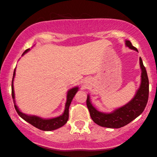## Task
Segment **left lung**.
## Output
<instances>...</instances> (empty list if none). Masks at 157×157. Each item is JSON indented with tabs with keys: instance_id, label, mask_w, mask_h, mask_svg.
<instances>
[{
	"instance_id": "8db88e82",
	"label": "left lung",
	"mask_w": 157,
	"mask_h": 157,
	"mask_svg": "<svg viewBox=\"0 0 157 157\" xmlns=\"http://www.w3.org/2000/svg\"><path fill=\"white\" fill-rule=\"evenodd\" d=\"M125 44L130 49L138 51L129 40L125 41ZM139 64L142 69L140 87L138 89L134 98L124 106L115 109L113 113H101L98 111L92 106L89 95L87 96V107L91 118L94 123L99 126L108 128H120L128 124L143 113L148 101L149 80L145 67L143 65L141 57L139 58Z\"/></svg>"
}]
</instances>
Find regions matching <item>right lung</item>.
I'll list each match as a JSON object with an SVG mask.
<instances>
[{"instance_id":"add662e5","label":"right lung","mask_w":157,"mask_h":157,"mask_svg":"<svg viewBox=\"0 0 157 157\" xmlns=\"http://www.w3.org/2000/svg\"><path fill=\"white\" fill-rule=\"evenodd\" d=\"M29 50L30 49L26 50L22 55H24L25 53L28 52ZM15 75V68L14 71V73H13V80H12V97H13V101H14L15 109L21 118H22L24 120L30 123V124L33 125V126L36 127V128L39 129V130H44V131H51V130H56V129L63 127V125H65V124H66V122L68 121V115H68V109H69L70 104L71 103L72 99L75 97L76 93L78 91V87L77 86L75 88H72L71 89L68 90V93H67L66 104H65V110L63 115H60L59 117H56V118H50V119H44V118L36 116V115H26L25 113H21L19 110V109L18 108V106H16V104H15V93L14 88H13V80H14Z\"/></svg>"}]
</instances>
